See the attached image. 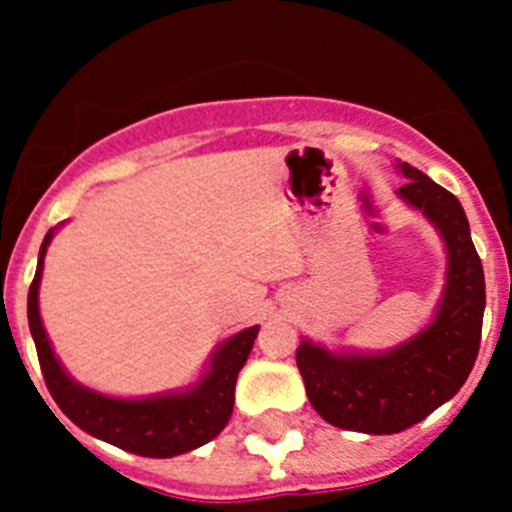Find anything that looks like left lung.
Instances as JSON below:
<instances>
[{"mask_svg":"<svg viewBox=\"0 0 512 512\" xmlns=\"http://www.w3.org/2000/svg\"><path fill=\"white\" fill-rule=\"evenodd\" d=\"M396 168L406 178L396 195L421 210L446 242V287L436 317L381 354H334L309 339L297 349L314 411L332 426L374 436L406 431L458 394L476 364L485 312L483 265L458 198L414 165Z\"/></svg>","mask_w":512,"mask_h":512,"instance_id":"8db88e82","label":"left lung"}]
</instances>
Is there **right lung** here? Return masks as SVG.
<instances>
[{"label": "right lung", "mask_w": 512, "mask_h": 512, "mask_svg": "<svg viewBox=\"0 0 512 512\" xmlns=\"http://www.w3.org/2000/svg\"><path fill=\"white\" fill-rule=\"evenodd\" d=\"M51 237H54V230L46 232L41 242L36 275L29 287L27 314L41 374L56 406L81 431L136 456L170 458L213 441L230 421L237 374L252 352L260 327L242 329L220 344L203 379L185 391H168V394L146 396V399H113V396L86 389L79 381L71 379L59 364L41 324L39 282Z\"/></svg>", "instance_id": "1"}]
</instances>
